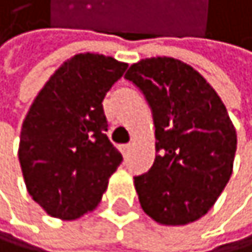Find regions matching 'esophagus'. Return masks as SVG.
<instances>
[{
    "mask_svg": "<svg viewBox=\"0 0 252 252\" xmlns=\"http://www.w3.org/2000/svg\"><path fill=\"white\" fill-rule=\"evenodd\" d=\"M121 152H122L124 157L127 158L128 155H130V152H131V145H130V144H127V145H122V147H121Z\"/></svg>",
    "mask_w": 252,
    "mask_h": 252,
    "instance_id": "1",
    "label": "esophagus"
}]
</instances>
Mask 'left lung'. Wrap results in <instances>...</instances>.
I'll return each instance as SVG.
<instances>
[{"mask_svg": "<svg viewBox=\"0 0 252 252\" xmlns=\"http://www.w3.org/2000/svg\"><path fill=\"white\" fill-rule=\"evenodd\" d=\"M125 79L149 102L157 138L153 165L134 177L141 208L165 226L201 219L232 175L237 134L224 103L198 71L172 57L134 63Z\"/></svg>", "mask_w": 252, "mask_h": 252, "instance_id": "left-lung-1", "label": "left lung"}]
</instances>
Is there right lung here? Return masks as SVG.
Segmentation results:
<instances>
[{
    "label": "right lung",
    "mask_w": 252,
    "mask_h": 252,
    "mask_svg": "<svg viewBox=\"0 0 252 252\" xmlns=\"http://www.w3.org/2000/svg\"><path fill=\"white\" fill-rule=\"evenodd\" d=\"M127 66L102 54H77L33 99L18 159L29 195L51 217L75 220L93 211L122 162L105 134L102 102Z\"/></svg>",
    "instance_id": "right-lung-1"
}]
</instances>
